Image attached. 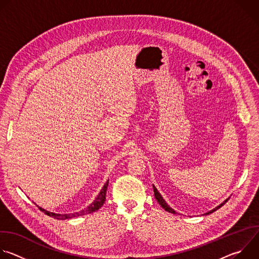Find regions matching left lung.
Segmentation results:
<instances>
[{
	"label": "left lung",
	"instance_id": "1",
	"mask_svg": "<svg viewBox=\"0 0 259 259\" xmlns=\"http://www.w3.org/2000/svg\"><path fill=\"white\" fill-rule=\"evenodd\" d=\"M153 189H154V193H155V197H156V199H157V201H158V202H159V204H160V205H161V206H162V207H163V208H164V209H165V210H166V211H168V212H170V213H173V214H175V213H176V212H175V211H174V209H172V208H171V207H170V206H169V205H168V204H167V203H166V201H165V200H164V199H163V197H162V196H161V194H160V193H159V192H158V190H157V189H156V187H155V186H154V184H153ZM228 200H229V199H227V200H225V201H224V202H223V203H221V204H220V205H218V206H217V207H215V208H214V209H212V210H211V211H208V212H207V213H205V214H206V215H207V214H210V213H213V212H214V211H216V210H217V209H219V208H220V207H221V206H223V205H225V204H226V203H227V201H228Z\"/></svg>",
	"mask_w": 259,
	"mask_h": 259
}]
</instances>
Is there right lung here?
<instances>
[{
	"mask_svg": "<svg viewBox=\"0 0 259 259\" xmlns=\"http://www.w3.org/2000/svg\"><path fill=\"white\" fill-rule=\"evenodd\" d=\"M107 186H108V180L104 183L103 188L101 189L100 193L98 194V196L95 198V200L93 201V203H91L86 209H83L79 212H73V213H69V214H59V213H54V212H50V211H47L41 207H39V209L44 212L45 214H47L48 216L50 217H53V218H56V219H59V220H64V219H69V218H72V217H78V216H81V215H85V214H89V213H92V212H95L97 211L99 208H101V206L103 205L104 201H105V194H106V190H107ZM38 206V205H36Z\"/></svg>",
	"mask_w": 259,
	"mask_h": 259,
	"instance_id": "right-lung-1",
	"label": "right lung"
}]
</instances>
